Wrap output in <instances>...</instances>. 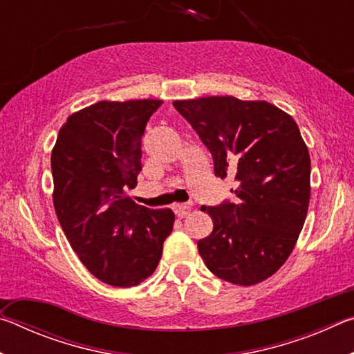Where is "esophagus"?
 <instances>
[{"label": "esophagus", "instance_id": "esophagus-1", "mask_svg": "<svg viewBox=\"0 0 354 354\" xmlns=\"http://www.w3.org/2000/svg\"><path fill=\"white\" fill-rule=\"evenodd\" d=\"M190 206L192 203H175V205H171V209L178 217H185L190 211Z\"/></svg>", "mask_w": 354, "mask_h": 354}]
</instances>
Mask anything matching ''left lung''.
<instances>
[{
    "mask_svg": "<svg viewBox=\"0 0 354 354\" xmlns=\"http://www.w3.org/2000/svg\"><path fill=\"white\" fill-rule=\"evenodd\" d=\"M211 151L215 176H234V201L203 206L214 230L198 253L215 277L239 286L270 278L290 256L310 196V158L298 124L267 101H173Z\"/></svg>",
    "mask_w": 354,
    "mask_h": 354,
    "instance_id": "obj_1",
    "label": "left lung"
}]
</instances>
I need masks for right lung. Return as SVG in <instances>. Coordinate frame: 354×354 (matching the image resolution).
I'll use <instances>...</instances> for the list:
<instances>
[{"label": "right lung", "instance_id": "right-lung-1", "mask_svg": "<svg viewBox=\"0 0 354 354\" xmlns=\"http://www.w3.org/2000/svg\"><path fill=\"white\" fill-rule=\"evenodd\" d=\"M160 100L100 101L67 118L51 153L53 203L71 248L95 278L140 284L158 267L171 209L127 195L142 170V136Z\"/></svg>", "mask_w": 354, "mask_h": 354}]
</instances>
